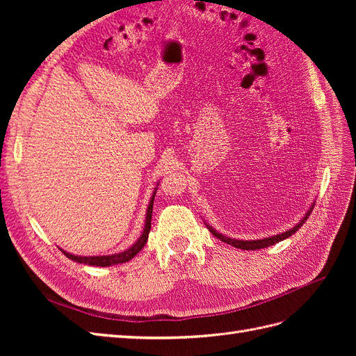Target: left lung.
<instances>
[{
  "label": "left lung",
  "mask_w": 356,
  "mask_h": 356,
  "mask_svg": "<svg viewBox=\"0 0 356 356\" xmlns=\"http://www.w3.org/2000/svg\"><path fill=\"white\" fill-rule=\"evenodd\" d=\"M314 207H315V203H312V207L307 209V212L305 213V217L301 218V220L294 225L293 229H289V230H286V232H284V233L273 234V236H270V238H263V239H255V241L232 239V238H229V236H224V234L218 233L213 227H211V225H209L207 221H204V224H207V227L209 229V232L215 236V238H218L220 241H222V242H225V243H229V245H232V246H234V248H241V250L254 251V250H261V248L272 246V245H275V243H277V242H281V241H284V239H288L289 236H293V234L301 227V225H303V224L306 222V220L309 218V215H310L312 209H314Z\"/></svg>",
  "instance_id": "1"
}]
</instances>
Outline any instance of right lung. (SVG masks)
I'll list each match as a JSON object with an SVG mask.
<instances>
[{"label":"right lung","instance_id":"add662e5","mask_svg":"<svg viewBox=\"0 0 356 356\" xmlns=\"http://www.w3.org/2000/svg\"><path fill=\"white\" fill-rule=\"evenodd\" d=\"M159 186V184H157ZM156 191L157 187L154 188L152 199H149L148 203V208L145 212V224H144V230L143 234L139 236L138 241L132 245L129 246L127 250L122 251V252H117V254H110V255H92V257H83V255H74L70 254L67 251H63L62 248L59 250L65 254L70 260L75 261V263H80V264H88V266H96V267H110V266H117V264H122V263H127L129 260H132V258L143 250L145 246L147 241H148V233L149 229H152V215H153V202H154V196H156Z\"/></svg>","mask_w":356,"mask_h":356}]
</instances>
